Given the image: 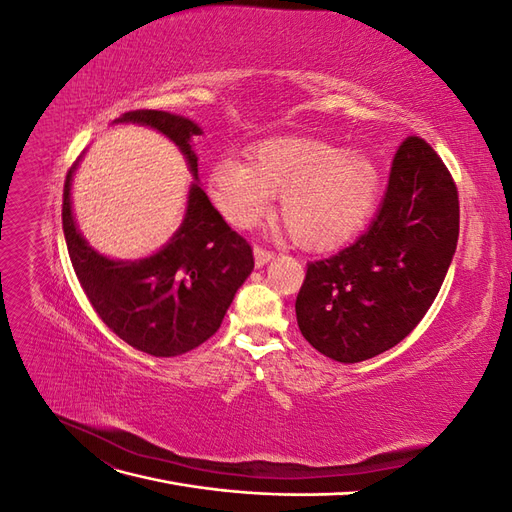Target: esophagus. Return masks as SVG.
Instances as JSON below:
<instances>
[{
  "instance_id": "1",
  "label": "esophagus",
  "mask_w": 512,
  "mask_h": 512,
  "mask_svg": "<svg viewBox=\"0 0 512 512\" xmlns=\"http://www.w3.org/2000/svg\"><path fill=\"white\" fill-rule=\"evenodd\" d=\"M273 256H275V254H273L271 250H267V247H262V245H256V247H254V260H256L258 267L267 265V262H269Z\"/></svg>"
}]
</instances>
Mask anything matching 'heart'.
Wrapping results in <instances>:
<instances>
[{
    "instance_id": "b5f03b06",
    "label": "heart",
    "mask_w": 512,
    "mask_h": 512,
    "mask_svg": "<svg viewBox=\"0 0 512 512\" xmlns=\"http://www.w3.org/2000/svg\"><path fill=\"white\" fill-rule=\"evenodd\" d=\"M378 166L363 151H339L312 138H271L250 153V166L222 158L209 170L215 207L237 228H252L282 196V220L307 250H331L369 220Z\"/></svg>"
}]
</instances>
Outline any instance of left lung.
<instances>
[{
  "label": "left lung",
  "mask_w": 512,
  "mask_h": 512,
  "mask_svg": "<svg viewBox=\"0 0 512 512\" xmlns=\"http://www.w3.org/2000/svg\"><path fill=\"white\" fill-rule=\"evenodd\" d=\"M457 237V185L433 147L408 136L374 222L342 252L307 262L294 303L303 337L339 363L397 346L438 297Z\"/></svg>",
  "instance_id": "8db88e82"
}]
</instances>
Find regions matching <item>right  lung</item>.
<instances>
[{"instance_id": "add662e5", "label": "right lung", "mask_w": 512, "mask_h": 512, "mask_svg": "<svg viewBox=\"0 0 512 512\" xmlns=\"http://www.w3.org/2000/svg\"><path fill=\"white\" fill-rule=\"evenodd\" d=\"M117 121L143 123L168 136L198 179L190 141L203 132L194 121L149 108L123 113ZM74 168L76 164L64 183L61 222L74 273L102 322L123 342L151 356H177L207 342L254 269L252 245L226 224L205 190L192 183L183 224L164 250L132 262L106 258L91 250L76 230L70 203Z\"/></svg>"}]
</instances>
